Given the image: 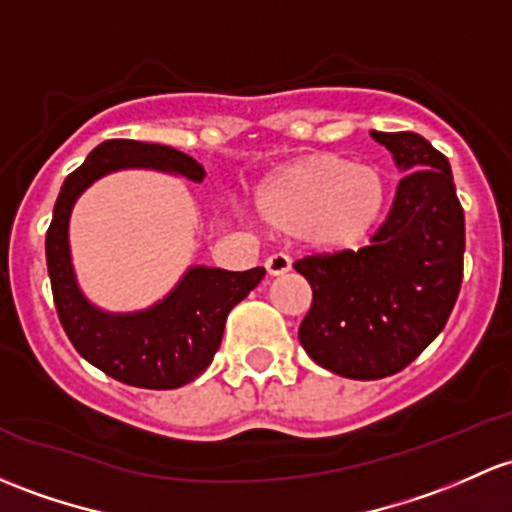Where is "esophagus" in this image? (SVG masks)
Instances as JSON below:
<instances>
[{
	"label": "esophagus",
	"instance_id": "obj_1",
	"mask_svg": "<svg viewBox=\"0 0 512 512\" xmlns=\"http://www.w3.org/2000/svg\"><path fill=\"white\" fill-rule=\"evenodd\" d=\"M265 270L270 277H279V274H287L292 270V260L287 255H272L265 260Z\"/></svg>",
	"mask_w": 512,
	"mask_h": 512
}]
</instances>
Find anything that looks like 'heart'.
Wrapping results in <instances>:
<instances>
[{
    "label": "heart",
    "instance_id": "obj_1",
    "mask_svg": "<svg viewBox=\"0 0 512 512\" xmlns=\"http://www.w3.org/2000/svg\"><path fill=\"white\" fill-rule=\"evenodd\" d=\"M385 206L383 171L328 152L292 161L257 193V213L272 233L304 238L324 252L363 245L383 220Z\"/></svg>",
    "mask_w": 512,
    "mask_h": 512
}]
</instances>
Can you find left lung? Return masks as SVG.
<instances>
[{
	"label": "left lung",
	"mask_w": 512,
	"mask_h": 512,
	"mask_svg": "<svg viewBox=\"0 0 512 512\" xmlns=\"http://www.w3.org/2000/svg\"><path fill=\"white\" fill-rule=\"evenodd\" d=\"M405 171L370 245L294 262L311 284L299 343L351 380H380L412 363L449 321L464 277V208L449 159L422 134L370 132Z\"/></svg>",
	"instance_id": "obj_1"
}]
</instances>
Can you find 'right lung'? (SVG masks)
<instances>
[{"label": "right lung", "mask_w": 512, "mask_h": 512, "mask_svg": "<svg viewBox=\"0 0 512 512\" xmlns=\"http://www.w3.org/2000/svg\"><path fill=\"white\" fill-rule=\"evenodd\" d=\"M120 169H159L191 181H203L206 176L196 159L164 144L107 139L95 147L63 181L48 225L46 265L53 304L75 351L90 365L125 385L174 390L196 380L213 363L230 309L262 282L265 267L247 272L191 267L174 292L149 309L134 314L95 309L75 282L68 220L85 188Z\"/></svg>", "instance_id": "1"}]
</instances>
